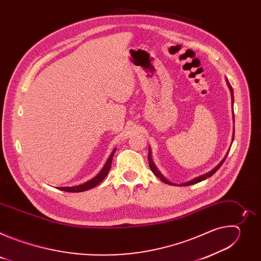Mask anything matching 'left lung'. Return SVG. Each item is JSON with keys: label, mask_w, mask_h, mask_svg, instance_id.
Wrapping results in <instances>:
<instances>
[{"label": "left lung", "mask_w": 261, "mask_h": 261, "mask_svg": "<svg viewBox=\"0 0 261 261\" xmlns=\"http://www.w3.org/2000/svg\"><path fill=\"white\" fill-rule=\"evenodd\" d=\"M226 83H227V86H228V88H229V90H230V93H231V100H232V106H233V90H232V87L230 86V84H229V82L226 80ZM233 119H234V117H233ZM232 141H233V137H232ZM227 155H228V153L225 155V157L223 158V160L214 168V169H212L211 171H208L207 173H205V174H202V175H200V176H197V177H195V178H193L192 180H189V181H187V182H184V184H180L179 186H190V185H194V184H197V182H199V181H201V180H203V179H205V178H207V177H210V176H212L220 167H221V165L223 164V162L225 161V159H226V157H227ZM147 159H148V164H150V168H151V170L153 171V173L157 176V177H159L163 182H165V184H168V185H174L173 182H171V181H169L168 179H166L162 174H161V172L157 169V167H156V165L154 164V162H153V160H152V152H151V148L148 147V156H147Z\"/></svg>", "instance_id": "1"}]
</instances>
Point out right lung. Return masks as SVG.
<instances>
[{"mask_svg": "<svg viewBox=\"0 0 261 261\" xmlns=\"http://www.w3.org/2000/svg\"><path fill=\"white\" fill-rule=\"evenodd\" d=\"M117 148H115V150L111 152L110 156L108 157L106 163L104 164L103 168L100 170V172L94 176L92 179L82 184V185H79V186H73V187H59L60 190L62 191H65V192H72V193H77V192H84V191H87L89 189H92L94 187H96V186L98 184H100L104 178L105 176L107 175L110 167H111V161H113V157L115 155V152H116Z\"/></svg>", "mask_w": 261, "mask_h": 261, "instance_id": "add662e5", "label": "right lung"}]
</instances>
